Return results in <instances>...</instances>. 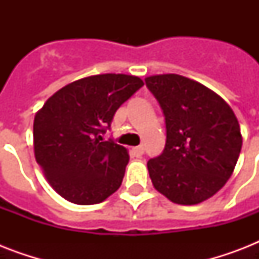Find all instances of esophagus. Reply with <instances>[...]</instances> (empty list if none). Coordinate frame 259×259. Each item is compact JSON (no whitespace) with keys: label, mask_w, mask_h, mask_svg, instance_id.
<instances>
[{"label":"esophagus","mask_w":259,"mask_h":259,"mask_svg":"<svg viewBox=\"0 0 259 259\" xmlns=\"http://www.w3.org/2000/svg\"><path fill=\"white\" fill-rule=\"evenodd\" d=\"M132 152H133V154L136 156V157H141L142 154H144V146L142 145L136 146V148H133V149H132Z\"/></svg>","instance_id":"34e87169"}]
</instances>
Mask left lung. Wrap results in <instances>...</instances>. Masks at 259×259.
<instances>
[{
	"label": "left lung",
	"instance_id": "8db88e82",
	"mask_svg": "<svg viewBox=\"0 0 259 259\" xmlns=\"http://www.w3.org/2000/svg\"><path fill=\"white\" fill-rule=\"evenodd\" d=\"M146 87L165 118L166 141L148 161L154 188L177 204H197L226 184L242 148L235 114L219 95L181 75H154Z\"/></svg>",
	"mask_w": 259,
	"mask_h": 259
}]
</instances>
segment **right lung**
<instances>
[{"label":"right lung","instance_id":"add662e5","mask_svg":"<svg viewBox=\"0 0 259 259\" xmlns=\"http://www.w3.org/2000/svg\"><path fill=\"white\" fill-rule=\"evenodd\" d=\"M142 86L132 75L89 76L59 90L36 114V161L66 200L97 204L121 187L127 150L102 137L115 111Z\"/></svg>","mask_w":259,"mask_h":259}]
</instances>
